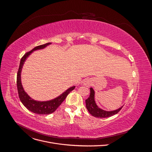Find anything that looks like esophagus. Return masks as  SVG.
<instances>
[{"mask_svg":"<svg viewBox=\"0 0 152 152\" xmlns=\"http://www.w3.org/2000/svg\"><path fill=\"white\" fill-rule=\"evenodd\" d=\"M83 84H84V85L85 86H86V87H89V86H90L91 85L92 82H91V80L90 79H85V80H84Z\"/></svg>","mask_w":152,"mask_h":152,"instance_id":"obj_1","label":"esophagus"}]
</instances>
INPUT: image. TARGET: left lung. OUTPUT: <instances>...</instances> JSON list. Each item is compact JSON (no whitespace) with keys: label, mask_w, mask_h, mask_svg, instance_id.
Wrapping results in <instances>:
<instances>
[{"label":"left lung","mask_w":152,"mask_h":152,"mask_svg":"<svg viewBox=\"0 0 152 152\" xmlns=\"http://www.w3.org/2000/svg\"><path fill=\"white\" fill-rule=\"evenodd\" d=\"M94 94L95 92L93 87L90 88V95L89 98L86 99V108L88 110V112L91 114L92 115L97 117V118H106V117H110L111 116L117 114L123 107L122 106L121 107L119 108L112 110V111H107V110H104L102 108H100L97 104L96 103L95 99H94Z\"/></svg>","instance_id":"obj_1"}]
</instances>
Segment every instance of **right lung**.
Wrapping results in <instances>:
<instances>
[{"label":"right lung","mask_w":152,"mask_h":152,"mask_svg":"<svg viewBox=\"0 0 152 152\" xmlns=\"http://www.w3.org/2000/svg\"><path fill=\"white\" fill-rule=\"evenodd\" d=\"M51 44V42H48L45 44L39 45V46L34 48L30 52L26 53L21 59L19 69H18V72L17 73V88L20 101L23 104L28 110H30V112L39 115H48L55 112V110L58 108L59 106L65 99L67 95L72 91L74 89L75 87V86L69 87L68 89H67L65 91H64L62 94L58 96V97L48 101L35 100L33 98H31L25 92L21 83V76L22 68L24 65L25 62L26 61V59L28 58L30 55L34 51L43 49Z\"/></svg>","instance_id":"add662e5"}]
</instances>
